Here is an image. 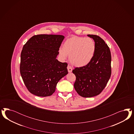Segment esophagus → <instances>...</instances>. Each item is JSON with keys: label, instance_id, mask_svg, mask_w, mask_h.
Wrapping results in <instances>:
<instances>
[{"label": "esophagus", "instance_id": "1", "mask_svg": "<svg viewBox=\"0 0 134 134\" xmlns=\"http://www.w3.org/2000/svg\"><path fill=\"white\" fill-rule=\"evenodd\" d=\"M67 69H68V72L69 73H71V72H72V67L71 66H70V65H68V66H67Z\"/></svg>", "mask_w": 134, "mask_h": 134}]
</instances>
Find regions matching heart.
Wrapping results in <instances>:
<instances>
[{
  "label": "heart",
  "instance_id": "heart-1",
  "mask_svg": "<svg viewBox=\"0 0 134 134\" xmlns=\"http://www.w3.org/2000/svg\"><path fill=\"white\" fill-rule=\"evenodd\" d=\"M96 45L90 38L74 36L67 39L59 49V54L63 59L69 55L70 62L77 67L87 65L93 58Z\"/></svg>",
  "mask_w": 134,
  "mask_h": 134
}]
</instances>
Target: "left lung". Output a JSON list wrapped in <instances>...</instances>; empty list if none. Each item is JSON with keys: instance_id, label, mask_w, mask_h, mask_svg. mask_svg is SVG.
Returning a JSON list of instances; mask_svg holds the SVG:
<instances>
[{"instance_id": "obj_1", "label": "left lung", "mask_w": 134, "mask_h": 134, "mask_svg": "<svg viewBox=\"0 0 134 134\" xmlns=\"http://www.w3.org/2000/svg\"><path fill=\"white\" fill-rule=\"evenodd\" d=\"M93 39L96 49L93 58L87 65L76 67L72 72L76 79L74 88L83 97H92L101 93L110 79L111 54L109 47L101 37L87 35Z\"/></svg>"}]
</instances>
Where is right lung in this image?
Masks as SVG:
<instances>
[{
  "mask_svg": "<svg viewBox=\"0 0 134 134\" xmlns=\"http://www.w3.org/2000/svg\"><path fill=\"white\" fill-rule=\"evenodd\" d=\"M64 36L34 35L24 44L20 54V73L29 91L40 97L49 96L57 83L68 74V64L57 59Z\"/></svg>",
  "mask_w": 134,
  "mask_h": 134,
  "instance_id": "right-lung-1",
  "label": "right lung"
}]
</instances>
